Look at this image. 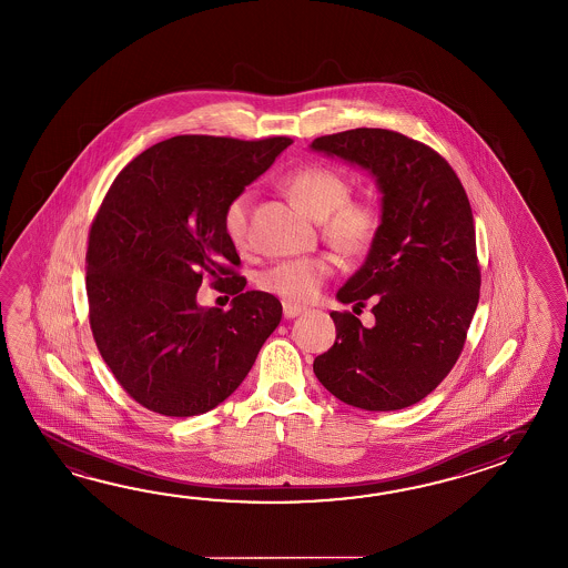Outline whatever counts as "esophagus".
<instances>
[{
  "mask_svg": "<svg viewBox=\"0 0 568 568\" xmlns=\"http://www.w3.org/2000/svg\"><path fill=\"white\" fill-rule=\"evenodd\" d=\"M282 306H284V317L286 318L298 317L304 313L303 306H298V304L284 303Z\"/></svg>",
  "mask_w": 568,
  "mask_h": 568,
  "instance_id": "34e87169",
  "label": "esophagus"
}]
</instances>
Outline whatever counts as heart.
Segmentation results:
<instances>
[{
  "label": "heart",
  "mask_w": 568,
  "mask_h": 568,
  "mask_svg": "<svg viewBox=\"0 0 568 568\" xmlns=\"http://www.w3.org/2000/svg\"><path fill=\"white\" fill-rule=\"evenodd\" d=\"M284 190L301 211L321 221L325 241L347 257L366 255L383 233V209L374 200L352 199V180L335 168L321 163L301 168L284 178ZM251 202V192L243 190L223 211V229L237 250L250 247ZM329 276V260L311 255L270 265L257 277V286L286 303H308Z\"/></svg>",
  "instance_id": "obj_1"
}]
</instances>
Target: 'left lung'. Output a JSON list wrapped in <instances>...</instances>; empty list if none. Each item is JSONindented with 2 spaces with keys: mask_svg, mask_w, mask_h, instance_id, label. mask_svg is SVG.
Returning <instances> with one entry per match:
<instances>
[{
  "mask_svg": "<svg viewBox=\"0 0 568 568\" xmlns=\"http://www.w3.org/2000/svg\"><path fill=\"white\" fill-rule=\"evenodd\" d=\"M311 146L376 175L384 216L366 262L337 292L343 304L372 298L374 323L333 311L337 337L313 369L352 407L405 409L448 376L475 315L480 265L470 202L448 161L400 132L354 129Z\"/></svg>",
  "mask_w": 568,
  "mask_h": 568,
  "instance_id": "left-lung-1",
  "label": "left lung"
}]
</instances>
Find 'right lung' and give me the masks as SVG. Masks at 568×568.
<instances>
[{
	"mask_svg": "<svg viewBox=\"0 0 568 568\" xmlns=\"http://www.w3.org/2000/svg\"><path fill=\"white\" fill-rule=\"evenodd\" d=\"M291 143L180 134L136 155L110 185L85 253L90 327L114 378L145 409H214L276 329L282 304L243 291L223 211ZM204 275L236 296L229 312L197 306Z\"/></svg>",
	"mask_w": 568,
	"mask_h": 568,
	"instance_id": "obj_1",
	"label": "right lung"
}]
</instances>
